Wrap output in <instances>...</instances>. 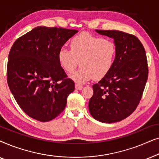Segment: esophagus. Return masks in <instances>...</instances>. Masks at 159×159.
<instances>
[{
	"instance_id": "1",
	"label": "esophagus",
	"mask_w": 159,
	"mask_h": 159,
	"mask_svg": "<svg viewBox=\"0 0 159 159\" xmlns=\"http://www.w3.org/2000/svg\"><path fill=\"white\" fill-rule=\"evenodd\" d=\"M75 88L78 90H82V84L81 83H78V82H77V83L75 84Z\"/></svg>"
}]
</instances>
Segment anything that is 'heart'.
I'll list each match as a JSON object with an SVG mask.
<instances>
[{
  "instance_id": "heart-1",
  "label": "heart",
  "mask_w": 159,
  "mask_h": 159,
  "mask_svg": "<svg viewBox=\"0 0 159 159\" xmlns=\"http://www.w3.org/2000/svg\"><path fill=\"white\" fill-rule=\"evenodd\" d=\"M70 48H61L58 51V61L67 72L75 70L80 61L81 67L69 75L71 79L79 82L106 77L114 66L117 53L114 41L88 32L74 37L70 41Z\"/></svg>"
}]
</instances>
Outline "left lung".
Segmentation results:
<instances>
[{"label":"left lung","mask_w":159,"mask_h":159,"mask_svg":"<svg viewBox=\"0 0 159 159\" xmlns=\"http://www.w3.org/2000/svg\"><path fill=\"white\" fill-rule=\"evenodd\" d=\"M96 32L114 39L117 53L111 70L93 85L89 111L98 121L117 122L132 114L140 103L148 77L146 53L133 34L118 30Z\"/></svg>","instance_id":"obj_1"}]
</instances>
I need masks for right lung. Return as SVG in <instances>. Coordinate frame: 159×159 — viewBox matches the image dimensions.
<instances>
[{"instance_id": "obj_1", "label": "right lung", "mask_w": 159, "mask_h": 159, "mask_svg": "<svg viewBox=\"0 0 159 159\" xmlns=\"http://www.w3.org/2000/svg\"><path fill=\"white\" fill-rule=\"evenodd\" d=\"M76 30L37 27L19 38L10 50L7 82L18 105L40 121L58 116L66 107L75 82L58 61V51Z\"/></svg>"}]
</instances>
